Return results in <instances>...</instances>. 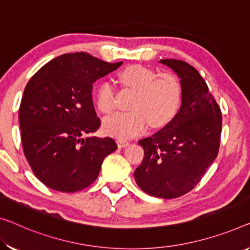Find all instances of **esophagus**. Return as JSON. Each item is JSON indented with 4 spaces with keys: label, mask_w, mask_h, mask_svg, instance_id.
I'll return each instance as SVG.
<instances>
[{
    "label": "esophagus",
    "mask_w": 250,
    "mask_h": 250,
    "mask_svg": "<svg viewBox=\"0 0 250 250\" xmlns=\"http://www.w3.org/2000/svg\"><path fill=\"white\" fill-rule=\"evenodd\" d=\"M117 145L118 147H126L127 145H129V142L125 140H117Z\"/></svg>",
    "instance_id": "esophagus-1"
}]
</instances>
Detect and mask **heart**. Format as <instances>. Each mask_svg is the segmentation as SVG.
I'll use <instances>...</instances> for the list:
<instances>
[{"label":"heart","instance_id":"1","mask_svg":"<svg viewBox=\"0 0 250 250\" xmlns=\"http://www.w3.org/2000/svg\"><path fill=\"white\" fill-rule=\"evenodd\" d=\"M125 87L135 90L128 112H118L106 117L104 130L109 135L129 138L142 134L149 123L162 127L173 120L182 102V85L171 72L159 74L151 68L133 64L120 74ZM96 104L104 114L115 107V89L109 82H102L96 90Z\"/></svg>","mask_w":250,"mask_h":250}]
</instances>
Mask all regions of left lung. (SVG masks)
<instances>
[{"instance_id":"1","label":"left lung","mask_w":250,"mask_h":250,"mask_svg":"<svg viewBox=\"0 0 250 250\" xmlns=\"http://www.w3.org/2000/svg\"><path fill=\"white\" fill-rule=\"evenodd\" d=\"M161 62L181 78L182 104L162 129L138 142L144 159L134 175L147 194L173 199L193 189L217 157L222 115L197 69L182 60Z\"/></svg>"}]
</instances>
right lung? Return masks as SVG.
I'll list each match as a JSON object with an SVG mask.
<instances>
[{"label": "right lung", "mask_w": 250, "mask_h": 250, "mask_svg": "<svg viewBox=\"0 0 250 250\" xmlns=\"http://www.w3.org/2000/svg\"><path fill=\"white\" fill-rule=\"evenodd\" d=\"M86 52L64 53L26 83L19 108L24 155L45 187L76 192L90 186L117 148L112 137H86L101 127L91 91L96 80L121 66Z\"/></svg>", "instance_id": "add662e5"}]
</instances>
